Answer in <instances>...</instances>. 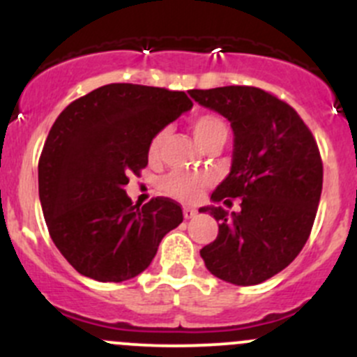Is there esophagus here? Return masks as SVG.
<instances>
[{
  "instance_id": "obj_1",
  "label": "esophagus",
  "mask_w": 357,
  "mask_h": 357,
  "mask_svg": "<svg viewBox=\"0 0 357 357\" xmlns=\"http://www.w3.org/2000/svg\"><path fill=\"white\" fill-rule=\"evenodd\" d=\"M183 214H185L186 220H190V218L197 216V211L193 209V207H185V209H183Z\"/></svg>"
}]
</instances>
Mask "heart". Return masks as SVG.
<instances>
[{
	"label": "heart",
	"instance_id": "obj_1",
	"mask_svg": "<svg viewBox=\"0 0 357 357\" xmlns=\"http://www.w3.org/2000/svg\"><path fill=\"white\" fill-rule=\"evenodd\" d=\"M192 130L195 139L202 148L211 144H223L228 137V126L221 116L214 113H202L192 120ZM167 139V129H160L148 144V157L151 160L160 157V151ZM213 178L207 174H197V172L174 171L162 181V190L169 197L181 200V202L193 204L202 199L206 188H209Z\"/></svg>",
	"mask_w": 357,
	"mask_h": 357
}]
</instances>
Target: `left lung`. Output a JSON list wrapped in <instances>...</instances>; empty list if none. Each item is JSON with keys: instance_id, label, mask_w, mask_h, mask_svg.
<instances>
[{"instance_id": "8db88e82", "label": "left lung", "mask_w": 357, "mask_h": 357, "mask_svg": "<svg viewBox=\"0 0 357 357\" xmlns=\"http://www.w3.org/2000/svg\"><path fill=\"white\" fill-rule=\"evenodd\" d=\"M234 130L230 174L214 202L241 200V211L202 207L218 221V237L200 249L207 271L237 286H252L284 271L298 256L316 220L323 160L309 127L278 96L256 86L190 91Z\"/></svg>"}]
</instances>
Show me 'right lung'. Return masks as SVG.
Segmentation results:
<instances>
[{"instance_id": "right-lung-1", "label": "right lung", "mask_w": 357, "mask_h": 357, "mask_svg": "<svg viewBox=\"0 0 357 357\" xmlns=\"http://www.w3.org/2000/svg\"><path fill=\"white\" fill-rule=\"evenodd\" d=\"M193 106L185 92L109 83L73 101L52 126L38 162L48 234L76 272L122 282L148 268L183 221L167 197L139 207L123 186L148 165L150 139Z\"/></svg>"}]
</instances>
